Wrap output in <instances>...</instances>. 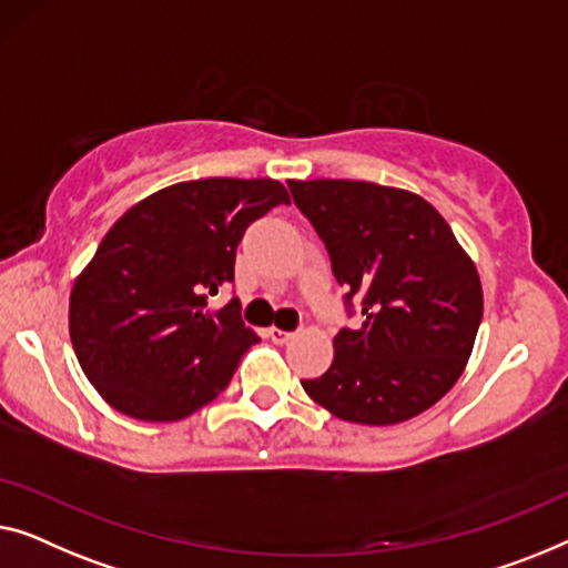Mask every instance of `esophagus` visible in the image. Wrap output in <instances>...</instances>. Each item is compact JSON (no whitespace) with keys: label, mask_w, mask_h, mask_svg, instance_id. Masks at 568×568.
<instances>
[{"label":"esophagus","mask_w":568,"mask_h":568,"mask_svg":"<svg viewBox=\"0 0 568 568\" xmlns=\"http://www.w3.org/2000/svg\"><path fill=\"white\" fill-rule=\"evenodd\" d=\"M267 337L275 342V345H285V342L293 339V332H283V329H270Z\"/></svg>","instance_id":"obj_1"}]
</instances>
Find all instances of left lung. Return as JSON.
I'll return each mask as SVG.
<instances>
[{
  "mask_svg": "<svg viewBox=\"0 0 568 568\" xmlns=\"http://www.w3.org/2000/svg\"><path fill=\"white\" fill-rule=\"evenodd\" d=\"M345 287L355 329L334 337V363L301 381L334 417L396 425L453 388L481 324L474 262L425 197L355 180L287 182Z\"/></svg>",
  "mask_w": 568,
  "mask_h": 568,
  "instance_id": "obj_1",
  "label": "left lung"
}]
</instances>
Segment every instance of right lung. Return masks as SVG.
<instances>
[{"mask_svg":"<svg viewBox=\"0 0 568 568\" xmlns=\"http://www.w3.org/2000/svg\"><path fill=\"white\" fill-rule=\"evenodd\" d=\"M277 180L180 182L133 205L102 244L69 303L77 361L100 396L143 422H178L229 386L260 337L239 301L207 298L234 283L250 223L287 205Z\"/></svg>","mask_w":568,"mask_h":568,"instance_id":"add662e5","label":"right lung"}]
</instances>
